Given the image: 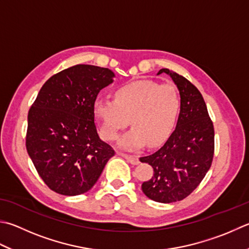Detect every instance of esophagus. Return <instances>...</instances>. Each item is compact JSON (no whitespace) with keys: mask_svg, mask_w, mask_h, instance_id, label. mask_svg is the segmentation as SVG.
Wrapping results in <instances>:
<instances>
[{"mask_svg":"<svg viewBox=\"0 0 249 249\" xmlns=\"http://www.w3.org/2000/svg\"><path fill=\"white\" fill-rule=\"evenodd\" d=\"M120 156H123L124 158H125L126 160H128L130 163H132V165H138L140 162L139 161V158L137 156H134V155H128V154H124V153H119Z\"/></svg>","mask_w":249,"mask_h":249,"instance_id":"obj_1","label":"esophagus"}]
</instances>
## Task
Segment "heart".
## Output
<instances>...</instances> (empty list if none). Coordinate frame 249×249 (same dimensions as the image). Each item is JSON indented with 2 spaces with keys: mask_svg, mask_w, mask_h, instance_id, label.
<instances>
[{
  "mask_svg": "<svg viewBox=\"0 0 249 249\" xmlns=\"http://www.w3.org/2000/svg\"><path fill=\"white\" fill-rule=\"evenodd\" d=\"M115 100L97 98L93 111L105 141L118 139L120 131L133 124L119 140V146L137 149L155 147L170 137L179 118L181 100L170 84L139 80L116 89Z\"/></svg>",
  "mask_w": 249,
  "mask_h": 249,
  "instance_id": "heart-1",
  "label": "heart"
}]
</instances>
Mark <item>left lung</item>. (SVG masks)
I'll list each match as a JSON object with an SVG mask.
<instances>
[{
  "label": "left lung",
  "instance_id": "8db88e82",
  "mask_svg": "<svg viewBox=\"0 0 249 249\" xmlns=\"http://www.w3.org/2000/svg\"><path fill=\"white\" fill-rule=\"evenodd\" d=\"M162 72L171 77L179 90L180 115L167 142L140 161L154 169L151 179L143 182V193L152 200L169 204L189 196L208 172L214 152V130L197 88L167 68L157 74Z\"/></svg>",
  "mask_w": 249,
  "mask_h": 249
}]
</instances>
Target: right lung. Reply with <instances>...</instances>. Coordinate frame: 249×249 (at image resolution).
Returning <instances> with one entry per match:
<instances>
[{
  "label": "right lung",
  "instance_id": "obj_1",
  "mask_svg": "<svg viewBox=\"0 0 249 249\" xmlns=\"http://www.w3.org/2000/svg\"><path fill=\"white\" fill-rule=\"evenodd\" d=\"M108 68L76 65L52 76L28 112L26 147L41 179L56 193L91 190L115 151L100 139L93 105L114 81Z\"/></svg>",
  "mask_w": 249,
  "mask_h": 249
}]
</instances>
